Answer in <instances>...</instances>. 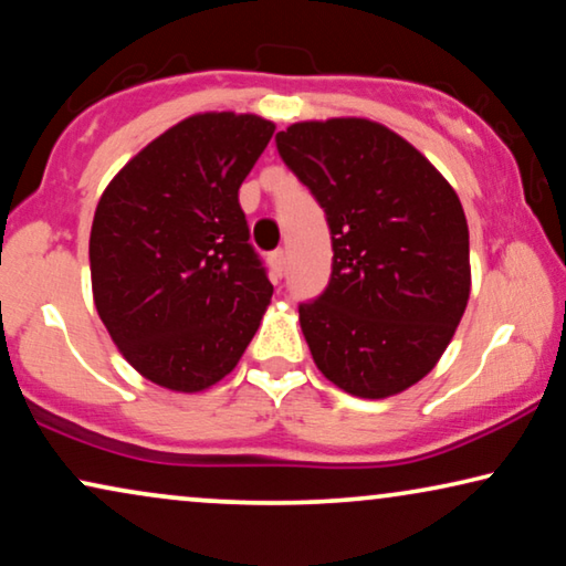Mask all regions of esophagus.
Wrapping results in <instances>:
<instances>
[{"label": "esophagus", "mask_w": 566, "mask_h": 566, "mask_svg": "<svg viewBox=\"0 0 566 566\" xmlns=\"http://www.w3.org/2000/svg\"><path fill=\"white\" fill-rule=\"evenodd\" d=\"M270 262H273L275 275L281 277V275L285 273V252H283V250H275L273 254H270Z\"/></svg>", "instance_id": "1"}]
</instances>
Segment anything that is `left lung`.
Listing matches in <instances>:
<instances>
[{
    "instance_id": "8db88e82",
    "label": "left lung",
    "mask_w": 566,
    "mask_h": 566,
    "mask_svg": "<svg viewBox=\"0 0 566 566\" xmlns=\"http://www.w3.org/2000/svg\"><path fill=\"white\" fill-rule=\"evenodd\" d=\"M332 234V277L298 322L316 368L386 399L438 366L471 293L469 227L451 182L368 118L298 120L275 136Z\"/></svg>"
}]
</instances>
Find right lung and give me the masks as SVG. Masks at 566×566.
I'll list each match as a JSON object with an SVG mask.
<instances>
[{"mask_svg": "<svg viewBox=\"0 0 566 566\" xmlns=\"http://www.w3.org/2000/svg\"><path fill=\"white\" fill-rule=\"evenodd\" d=\"M273 130L254 113H196L146 144L99 196L92 298L123 358L161 389L219 384L268 312L273 285L247 242L239 185Z\"/></svg>", "mask_w": 566, "mask_h": 566, "instance_id": "obj_1", "label": "right lung"}]
</instances>
